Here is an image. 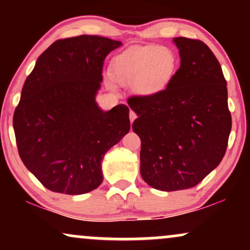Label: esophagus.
Listing matches in <instances>:
<instances>
[{
	"label": "esophagus",
	"mask_w": 250,
	"mask_h": 250,
	"mask_svg": "<svg viewBox=\"0 0 250 250\" xmlns=\"http://www.w3.org/2000/svg\"><path fill=\"white\" fill-rule=\"evenodd\" d=\"M135 118H136V114H135V112L132 111V110L129 111V122H131V124H132L133 122L135 121Z\"/></svg>",
	"instance_id": "obj_1"
}]
</instances>
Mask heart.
Masks as SVG:
<instances>
[{
    "label": "heart",
    "instance_id": "b5f03b06",
    "mask_svg": "<svg viewBox=\"0 0 250 250\" xmlns=\"http://www.w3.org/2000/svg\"><path fill=\"white\" fill-rule=\"evenodd\" d=\"M179 60L168 46H135L114 58L111 76L122 86L151 97L163 92L175 77Z\"/></svg>",
    "mask_w": 250,
    "mask_h": 250
}]
</instances>
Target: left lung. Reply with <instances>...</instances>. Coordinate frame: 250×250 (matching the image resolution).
I'll return each instance as SVG.
<instances>
[{
    "label": "left lung",
    "mask_w": 250,
    "mask_h": 250,
    "mask_svg": "<svg viewBox=\"0 0 250 250\" xmlns=\"http://www.w3.org/2000/svg\"><path fill=\"white\" fill-rule=\"evenodd\" d=\"M181 58L175 77L151 97H132V128L141 139L140 172L150 187H196L227 151L231 132L228 88L221 64L199 40L173 39Z\"/></svg>",
    "instance_id": "obj_1"
}]
</instances>
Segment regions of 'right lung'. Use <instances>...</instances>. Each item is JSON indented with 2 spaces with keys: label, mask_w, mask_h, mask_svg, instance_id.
<instances>
[{
  "label": "right lung",
  "mask_w": 250,
  "mask_h": 250,
  "mask_svg": "<svg viewBox=\"0 0 250 250\" xmlns=\"http://www.w3.org/2000/svg\"><path fill=\"white\" fill-rule=\"evenodd\" d=\"M121 45L94 35L58 40L25 81L13 115L17 146L27 169L53 192L97 189L104 156L129 131L127 105L104 111L95 102L105 57Z\"/></svg>",
  "instance_id": "obj_1"
}]
</instances>
